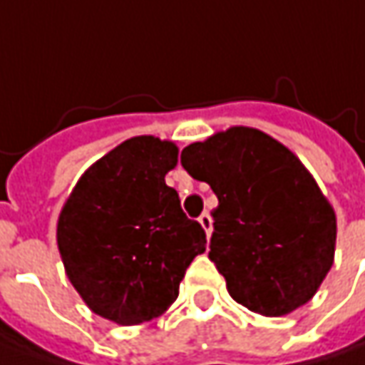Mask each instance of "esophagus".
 <instances>
[{"label":"esophagus","instance_id":"1","mask_svg":"<svg viewBox=\"0 0 365 365\" xmlns=\"http://www.w3.org/2000/svg\"><path fill=\"white\" fill-rule=\"evenodd\" d=\"M200 225H202V229L206 230V235L210 237V232H212V218H210V214L208 212H202L200 214Z\"/></svg>","mask_w":365,"mask_h":365}]
</instances>
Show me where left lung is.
I'll return each mask as SVG.
<instances>
[{
    "label": "left lung",
    "mask_w": 365,
    "mask_h": 365,
    "mask_svg": "<svg viewBox=\"0 0 365 365\" xmlns=\"http://www.w3.org/2000/svg\"><path fill=\"white\" fill-rule=\"evenodd\" d=\"M218 198L210 253L229 294L263 317L309 302L329 274L337 222L307 167L276 138L235 126L182 151Z\"/></svg>",
    "instance_id": "8db88e82"
}]
</instances>
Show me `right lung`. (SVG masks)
Here are the masks:
<instances>
[{"mask_svg":"<svg viewBox=\"0 0 365 365\" xmlns=\"http://www.w3.org/2000/svg\"><path fill=\"white\" fill-rule=\"evenodd\" d=\"M178 147L135 136L89 167L56 225L67 277L89 309L140 325L178 298L180 282L206 251V232L165 183Z\"/></svg>","mask_w":365,"mask_h":365,"instance_id":"obj_1","label":"right lung"}]
</instances>
